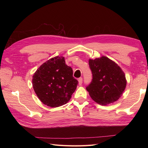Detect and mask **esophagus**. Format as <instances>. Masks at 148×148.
I'll list each match as a JSON object with an SVG mask.
<instances>
[{
  "instance_id": "esophagus-1",
  "label": "esophagus",
  "mask_w": 148,
  "mask_h": 148,
  "mask_svg": "<svg viewBox=\"0 0 148 148\" xmlns=\"http://www.w3.org/2000/svg\"><path fill=\"white\" fill-rule=\"evenodd\" d=\"M78 83H79V86H81V85L82 84V83H83V78L81 77L78 78Z\"/></svg>"
}]
</instances>
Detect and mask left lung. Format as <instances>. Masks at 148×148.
I'll return each instance as SVG.
<instances>
[{
    "mask_svg": "<svg viewBox=\"0 0 148 148\" xmlns=\"http://www.w3.org/2000/svg\"><path fill=\"white\" fill-rule=\"evenodd\" d=\"M92 80L86 89L98 104L106 105L117 101L122 95L127 82L123 71L106 57L89 60Z\"/></svg>",
    "mask_w": 148,
    "mask_h": 148,
    "instance_id": "8db88e82",
    "label": "left lung"
}]
</instances>
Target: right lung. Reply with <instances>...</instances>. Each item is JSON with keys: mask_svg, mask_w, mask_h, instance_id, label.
I'll return each mask as SVG.
<instances>
[{"mask_svg": "<svg viewBox=\"0 0 148 148\" xmlns=\"http://www.w3.org/2000/svg\"><path fill=\"white\" fill-rule=\"evenodd\" d=\"M33 86L39 99L51 107L63 106L69 101L78 82L64 57L57 56L44 63L33 77Z\"/></svg>", "mask_w": 148, "mask_h": 148, "instance_id": "1", "label": "right lung"}]
</instances>
